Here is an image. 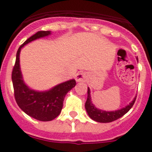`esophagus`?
<instances>
[{
    "instance_id": "esophagus-1",
    "label": "esophagus",
    "mask_w": 152,
    "mask_h": 152,
    "mask_svg": "<svg viewBox=\"0 0 152 152\" xmlns=\"http://www.w3.org/2000/svg\"><path fill=\"white\" fill-rule=\"evenodd\" d=\"M87 76L85 73H77L75 76V79L77 82H85Z\"/></svg>"
}]
</instances>
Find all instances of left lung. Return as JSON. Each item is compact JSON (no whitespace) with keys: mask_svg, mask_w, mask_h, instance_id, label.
<instances>
[{"mask_svg":"<svg viewBox=\"0 0 152 152\" xmlns=\"http://www.w3.org/2000/svg\"><path fill=\"white\" fill-rule=\"evenodd\" d=\"M136 59L138 62L137 57H136ZM87 90H87V99L85 103L86 111L90 118L93 119L95 121L99 122V123H110V122H113L121 118L126 113H128L129 110L132 107L136 100V97H137V95H136L134 99L124 108L115 110V111H104V110L96 108V106L93 104L91 101L90 88L87 87Z\"/></svg>","mask_w":152,"mask_h":152,"instance_id":"left-lung-1","label":"left lung"}]
</instances>
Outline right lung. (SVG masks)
<instances>
[{
	"label": "right lung",
	"instance_id": "add662e5",
	"mask_svg": "<svg viewBox=\"0 0 152 152\" xmlns=\"http://www.w3.org/2000/svg\"><path fill=\"white\" fill-rule=\"evenodd\" d=\"M50 34V31L37 32L20 46L12 73L15 98L18 105L26 114L41 121H50L60 114L65 96L76 86L75 79H70L54 86L48 90L37 91L31 89L24 82L20 65L21 49L29 42L49 36Z\"/></svg>",
	"mask_w": 152,
	"mask_h": 152
}]
</instances>
